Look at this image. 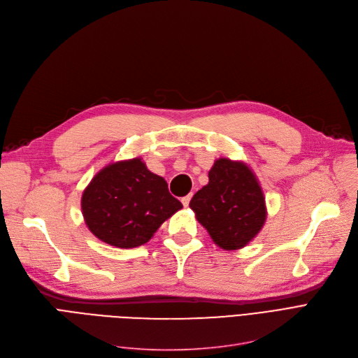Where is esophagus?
<instances>
[{"label":"esophagus","mask_w":358,"mask_h":358,"mask_svg":"<svg viewBox=\"0 0 358 358\" xmlns=\"http://www.w3.org/2000/svg\"><path fill=\"white\" fill-rule=\"evenodd\" d=\"M190 200H192V194H189V196H185V197H182V199H181V203L184 204V208H189Z\"/></svg>","instance_id":"34e87169"}]
</instances>
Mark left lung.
I'll return each instance as SVG.
<instances>
[{"mask_svg":"<svg viewBox=\"0 0 358 358\" xmlns=\"http://www.w3.org/2000/svg\"><path fill=\"white\" fill-rule=\"evenodd\" d=\"M190 208L217 247L239 250L264 227L266 197L251 168L219 158L209 171V182L199 190Z\"/></svg>","mask_w":358,"mask_h":358,"instance_id":"8db88e82","label":"left lung"}]
</instances>
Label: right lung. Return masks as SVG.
I'll return each mask as SVG.
<instances>
[{"label": "right lung", "mask_w": 358, "mask_h": 358, "mask_svg": "<svg viewBox=\"0 0 358 358\" xmlns=\"http://www.w3.org/2000/svg\"><path fill=\"white\" fill-rule=\"evenodd\" d=\"M181 208L166 181L150 173L141 158L108 164L81 197L88 229L108 245L126 250L146 243Z\"/></svg>", "instance_id": "right-lung-1"}]
</instances>
